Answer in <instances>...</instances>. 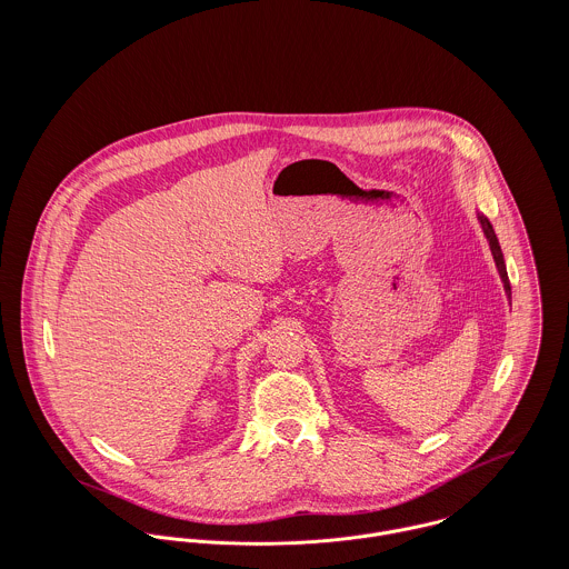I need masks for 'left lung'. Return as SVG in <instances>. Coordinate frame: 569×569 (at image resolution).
<instances>
[{"instance_id": "8db88e82", "label": "left lung", "mask_w": 569, "mask_h": 569, "mask_svg": "<svg viewBox=\"0 0 569 569\" xmlns=\"http://www.w3.org/2000/svg\"><path fill=\"white\" fill-rule=\"evenodd\" d=\"M478 219H480V226H482V230H485V234H487V241L488 244H490V251H492V258H495L499 278H501V282H503V289H506V293H508V298H510V280H508L503 253H501V247H499V241H497V237H495V230H492V226H490V221H488L485 214H478Z\"/></svg>"}]
</instances>
